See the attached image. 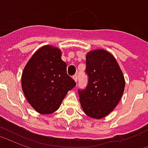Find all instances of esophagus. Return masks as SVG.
<instances>
[{
  "instance_id": "34e87169",
  "label": "esophagus",
  "mask_w": 148,
  "mask_h": 148,
  "mask_svg": "<svg viewBox=\"0 0 148 148\" xmlns=\"http://www.w3.org/2000/svg\"><path fill=\"white\" fill-rule=\"evenodd\" d=\"M73 79H74V80L76 82H77V75H74V76H73Z\"/></svg>"
}]
</instances>
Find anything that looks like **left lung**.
Segmentation results:
<instances>
[{
	"label": "left lung",
	"mask_w": 148,
	"mask_h": 148,
	"mask_svg": "<svg viewBox=\"0 0 148 148\" xmlns=\"http://www.w3.org/2000/svg\"><path fill=\"white\" fill-rule=\"evenodd\" d=\"M88 86L78 91L84 112L93 119H101L113 111L121 101L125 87L124 74L116 59L104 49L87 53Z\"/></svg>",
	"instance_id": "left-lung-1"
}]
</instances>
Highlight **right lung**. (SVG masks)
Returning a JSON list of instances; mask_svg holds the SVG:
<instances>
[{
    "instance_id": "1",
    "label": "right lung",
    "mask_w": 148,
    "mask_h": 148,
    "mask_svg": "<svg viewBox=\"0 0 148 148\" xmlns=\"http://www.w3.org/2000/svg\"><path fill=\"white\" fill-rule=\"evenodd\" d=\"M61 50L52 45L41 47L24 66L21 86L26 99L37 112L50 114L58 110L69 90L76 83L66 74Z\"/></svg>"
}]
</instances>
